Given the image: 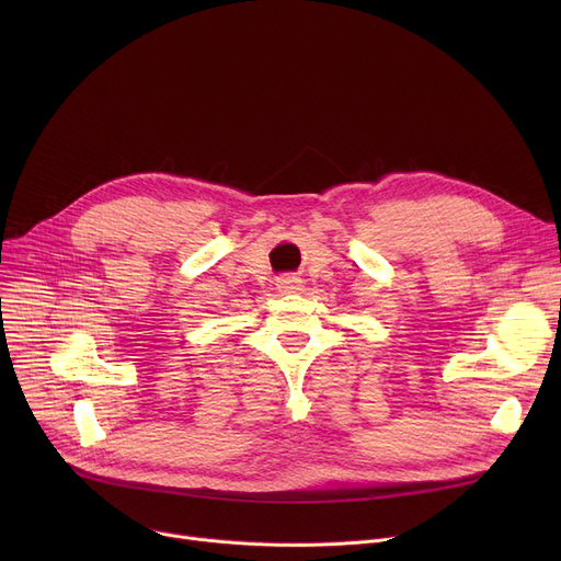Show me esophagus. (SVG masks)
Instances as JSON below:
<instances>
[{"mask_svg": "<svg viewBox=\"0 0 561 561\" xmlns=\"http://www.w3.org/2000/svg\"><path fill=\"white\" fill-rule=\"evenodd\" d=\"M300 286H302V282L298 277H293V275L277 277V288L284 290V293H296V290H300Z\"/></svg>", "mask_w": 561, "mask_h": 561, "instance_id": "34e87169", "label": "esophagus"}]
</instances>
